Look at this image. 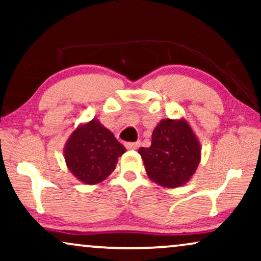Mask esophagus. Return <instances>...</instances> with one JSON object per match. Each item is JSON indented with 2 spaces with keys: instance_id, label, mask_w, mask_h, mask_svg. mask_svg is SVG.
<instances>
[{
  "instance_id": "esophagus-1",
  "label": "esophagus",
  "mask_w": 261,
  "mask_h": 261,
  "mask_svg": "<svg viewBox=\"0 0 261 261\" xmlns=\"http://www.w3.org/2000/svg\"><path fill=\"white\" fill-rule=\"evenodd\" d=\"M139 146H140V142L137 141V142H127L126 144V147L128 149H138Z\"/></svg>"
}]
</instances>
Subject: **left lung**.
<instances>
[{
  "label": "left lung",
  "instance_id": "obj_1",
  "mask_svg": "<svg viewBox=\"0 0 261 261\" xmlns=\"http://www.w3.org/2000/svg\"><path fill=\"white\" fill-rule=\"evenodd\" d=\"M201 144L184 117L163 119L152 134L151 146L140 147L149 179L167 189L179 188L194 176L201 162Z\"/></svg>",
  "mask_w": 261,
  "mask_h": 261
}]
</instances>
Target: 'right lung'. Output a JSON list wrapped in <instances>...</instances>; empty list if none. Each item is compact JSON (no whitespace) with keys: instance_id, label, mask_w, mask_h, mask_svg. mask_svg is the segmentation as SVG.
I'll return each instance as SVG.
<instances>
[{"instance_id":"right-lung-1","label":"right lung","mask_w":261,"mask_h":261,"mask_svg":"<svg viewBox=\"0 0 261 261\" xmlns=\"http://www.w3.org/2000/svg\"><path fill=\"white\" fill-rule=\"evenodd\" d=\"M124 152V146L94 117L74 128L64 147V158L67 169L78 180L95 185L113 172L117 158Z\"/></svg>"}]
</instances>
